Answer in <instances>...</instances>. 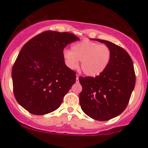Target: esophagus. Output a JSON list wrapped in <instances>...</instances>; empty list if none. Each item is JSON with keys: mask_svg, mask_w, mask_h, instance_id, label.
Returning <instances> with one entry per match:
<instances>
[{"mask_svg": "<svg viewBox=\"0 0 148 148\" xmlns=\"http://www.w3.org/2000/svg\"><path fill=\"white\" fill-rule=\"evenodd\" d=\"M79 76H78V75H76V82H79Z\"/></svg>", "mask_w": 148, "mask_h": 148, "instance_id": "1", "label": "esophagus"}]
</instances>
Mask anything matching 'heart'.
I'll use <instances>...</instances> for the list:
<instances>
[{
    "label": "heart",
    "mask_w": 148,
    "mask_h": 148,
    "mask_svg": "<svg viewBox=\"0 0 148 148\" xmlns=\"http://www.w3.org/2000/svg\"><path fill=\"white\" fill-rule=\"evenodd\" d=\"M63 58L66 65L71 69H81L90 77L99 76L106 70L111 62V51L108 46L99 45L89 40H84L72 46V51L64 49Z\"/></svg>",
    "instance_id": "b5f03b06"
}]
</instances>
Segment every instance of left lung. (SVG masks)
Instances as JSON below:
<instances>
[{
	"label": "left lung",
	"mask_w": 148,
	"mask_h": 148,
	"mask_svg": "<svg viewBox=\"0 0 148 148\" xmlns=\"http://www.w3.org/2000/svg\"><path fill=\"white\" fill-rule=\"evenodd\" d=\"M111 49V59L106 70L94 77H79L81 109L99 121L118 116L125 111L136 84L132 58L126 51L109 41L94 39Z\"/></svg>",
	"instance_id": "left-lung-1"
}]
</instances>
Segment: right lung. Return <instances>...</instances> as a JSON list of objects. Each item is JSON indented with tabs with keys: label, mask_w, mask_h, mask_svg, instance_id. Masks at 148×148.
Listing matches in <instances>:
<instances>
[{
	"label": "right lung",
	"mask_w": 148,
	"mask_h": 148,
	"mask_svg": "<svg viewBox=\"0 0 148 148\" xmlns=\"http://www.w3.org/2000/svg\"><path fill=\"white\" fill-rule=\"evenodd\" d=\"M79 38L69 33L46 31L22 47L12 70L17 102L34 115L51 113L76 82V73L67 67L64 48Z\"/></svg>",
	"instance_id": "right-lung-1"
}]
</instances>
